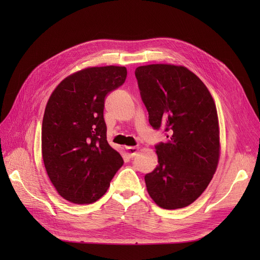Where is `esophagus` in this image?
<instances>
[{
	"mask_svg": "<svg viewBox=\"0 0 260 260\" xmlns=\"http://www.w3.org/2000/svg\"><path fill=\"white\" fill-rule=\"evenodd\" d=\"M125 151L129 154L130 157H135L139 151V147L137 146H125Z\"/></svg>",
	"mask_w": 260,
	"mask_h": 260,
	"instance_id": "34e87169",
	"label": "esophagus"
}]
</instances>
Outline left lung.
Returning <instances> with one entry per match:
<instances>
[{
    "instance_id": "1",
    "label": "left lung",
    "mask_w": 260,
    "mask_h": 260,
    "mask_svg": "<svg viewBox=\"0 0 260 260\" xmlns=\"http://www.w3.org/2000/svg\"><path fill=\"white\" fill-rule=\"evenodd\" d=\"M141 98L154 129L158 165L145 176L147 192L164 209L190 205L206 190L220 157L219 120L207 86L184 66L152 64L136 69Z\"/></svg>"
}]
</instances>
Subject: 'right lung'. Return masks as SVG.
<instances>
[{
  "instance_id": "1",
  "label": "right lung",
  "mask_w": 260,
  "mask_h": 260,
  "mask_svg": "<svg viewBox=\"0 0 260 260\" xmlns=\"http://www.w3.org/2000/svg\"><path fill=\"white\" fill-rule=\"evenodd\" d=\"M127 78L122 66L86 67L55 88L42 121V158L55 190L68 202L100 200L123 159L108 144L104 102Z\"/></svg>"
}]
</instances>
